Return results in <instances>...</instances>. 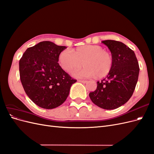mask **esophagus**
<instances>
[{
    "mask_svg": "<svg viewBox=\"0 0 154 154\" xmlns=\"http://www.w3.org/2000/svg\"><path fill=\"white\" fill-rule=\"evenodd\" d=\"M78 82H82V83H86L87 82V80H78Z\"/></svg>",
    "mask_w": 154,
    "mask_h": 154,
    "instance_id": "obj_1",
    "label": "esophagus"
}]
</instances>
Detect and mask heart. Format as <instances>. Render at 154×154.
<instances>
[{"mask_svg": "<svg viewBox=\"0 0 154 154\" xmlns=\"http://www.w3.org/2000/svg\"><path fill=\"white\" fill-rule=\"evenodd\" d=\"M58 63L65 72H71L84 67L74 74L80 78H103L108 75L114 65L112 54L99 45H85L72 49H65L58 55Z\"/></svg>", "mask_w": 154, "mask_h": 154, "instance_id": "1", "label": "heart"}]
</instances>
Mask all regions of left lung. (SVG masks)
I'll return each instance as SVG.
<instances>
[{
  "label": "left lung",
  "instance_id": "obj_1",
  "mask_svg": "<svg viewBox=\"0 0 154 154\" xmlns=\"http://www.w3.org/2000/svg\"><path fill=\"white\" fill-rule=\"evenodd\" d=\"M110 49L114 59L111 71L97 88L89 93L91 101L100 108L117 109L129 100L138 80L139 67L134 51L119 41H102Z\"/></svg>",
  "mask_w": 154,
  "mask_h": 154
}]
</instances>
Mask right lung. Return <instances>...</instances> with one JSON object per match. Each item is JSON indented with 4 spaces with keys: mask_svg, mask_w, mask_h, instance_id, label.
Segmentation results:
<instances>
[{
    "mask_svg": "<svg viewBox=\"0 0 154 154\" xmlns=\"http://www.w3.org/2000/svg\"><path fill=\"white\" fill-rule=\"evenodd\" d=\"M66 46L43 41L29 48L19 61L20 78L29 98L43 109L61 105L77 80L60 67L58 55Z\"/></svg>",
    "mask_w": 154,
    "mask_h": 154,
    "instance_id": "obj_1",
    "label": "right lung"
}]
</instances>
